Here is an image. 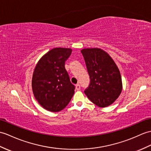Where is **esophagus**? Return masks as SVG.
<instances>
[{
    "mask_svg": "<svg viewBox=\"0 0 151 151\" xmlns=\"http://www.w3.org/2000/svg\"><path fill=\"white\" fill-rule=\"evenodd\" d=\"M75 87H76V90H80V87H80V84L79 83H78V84H76V85L75 86Z\"/></svg>",
    "mask_w": 151,
    "mask_h": 151,
    "instance_id": "obj_1",
    "label": "esophagus"
}]
</instances>
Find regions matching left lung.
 Returning a JSON list of instances; mask_svg holds the SVG:
<instances>
[{"mask_svg":"<svg viewBox=\"0 0 151 151\" xmlns=\"http://www.w3.org/2000/svg\"><path fill=\"white\" fill-rule=\"evenodd\" d=\"M81 52L90 78V83L84 93L97 106H110L122 90V78L117 65L109 54L101 49H83Z\"/></svg>","mask_w":151,"mask_h":151,"instance_id":"1","label":"left lung"}]
</instances>
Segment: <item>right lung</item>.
<instances>
[{
	"instance_id": "add662e5",
	"label": "right lung",
	"mask_w": 151,
	"mask_h": 151,
	"mask_svg": "<svg viewBox=\"0 0 151 151\" xmlns=\"http://www.w3.org/2000/svg\"><path fill=\"white\" fill-rule=\"evenodd\" d=\"M70 48L52 49L38 61L32 78L35 98L45 109L58 112L69 103L75 93L65 62L71 55Z\"/></svg>"
}]
</instances>
